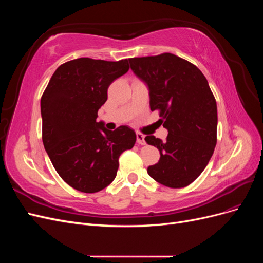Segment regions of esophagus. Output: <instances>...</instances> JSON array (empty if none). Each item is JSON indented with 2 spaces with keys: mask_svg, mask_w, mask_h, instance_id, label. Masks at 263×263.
I'll return each mask as SVG.
<instances>
[{
  "mask_svg": "<svg viewBox=\"0 0 263 263\" xmlns=\"http://www.w3.org/2000/svg\"><path fill=\"white\" fill-rule=\"evenodd\" d=\"M136 138H137V144L138 145H145V136L140 133L136 134Z\"/></svg>",
  "mask_w": 263,
  "mask_h": 263,
  "instance_id": "34e87169",
  "label": "esophagus"
}]
</instances>
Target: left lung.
Masks as SVG:
<instances>
[{"instance_id": "obj_1", "label": "left lung", "mask_w": 263, "mask_h": 263, "mask_svg": "<svg viewBox=\"0 0 263 263\" xmlns=\"http://www.w3.org/2000/svg\"><path fill=\"white\" fill-rule=\"evenodd\" d=\"M128 60L149 86L150 109L158 110L169 133L164 142L146 136L160 151L148 174L165 186H187L208 165L217 142V105L209 82L195 65L170 52Z\"/></svg>"}]
</instances>
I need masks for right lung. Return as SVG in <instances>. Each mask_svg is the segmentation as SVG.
<instances>
[{
    "label": "right lung",
    "instance_id": "obj_1",
    "mask_svg": "<svg viewBox=\"0 0 263 263\" xmlns=\"http://www.w3.org/2000/svg\"><path fill=\"white\" fill-rule=\"evenodd\" d=\"M128 69L127 59L70 60L54 71L43 93L44 147L60 178L80 192L97 193L109 185L119 156L136 142L129 127L112 132L97 122L108 86Z\"/></svg>",
    "mask_w": 263,
    "mask_h": 263
}]
</instances>
